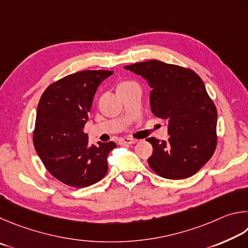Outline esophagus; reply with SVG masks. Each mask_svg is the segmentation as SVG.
<instances>
[{
    "label": "esophagus",
    "instance_id": "esophagus-1",
    "mask_svg": "<svg viewBox=\"0 0 248 248\" xmlns=\"http://www.w3.org/2000/svg\"><path fill=\"white\" fill-rule=\"evenodd\" d=\"M120 145L125 146V145H133L136 142V140H133V138H122L120 140Z\"/></svg>",
    "mask_w": 248,
    "mask_h": 248
}]
</instances>
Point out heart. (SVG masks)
Returning a JSON list of instances; mask_svg holds the SVG:
<instances>
[{"mask_svg":"<svg viewBox=\"0 0 248 248\" xmlns=\"http://www.w3.org/2000/svg\"><path fill=\"white\" fill-rule=\"evenodd\" d=\"M128 84H131V81H122V82H120L119 86H117V87H121V86H126V85H128Z\"/></svg>","mask_w":248,"mask_h":248,"instance_id":"1","label":"heart"}]
</instances>
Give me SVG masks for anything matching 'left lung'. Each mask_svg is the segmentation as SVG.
Listing matches in <instances>:
<instances>
[{"label": "left lung", "mask_w": 248, "mask_h": 248, "mask_svg": "<svg viewBox=\"0 0 248 248\" xmlns=\"http://www.w3.org/2000/svg\"><path fill=\"white\" fill-rule=\"evenodd\" d=\"M148 81L154 114L168 122L169 140L150 137L149 167L169 180L194 175L217 148V108L193 69L150 60L125 66Z\"/></svg>", "instance_id": "8db88e82"}]
</instances>
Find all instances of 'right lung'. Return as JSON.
<instances>
[{
    "label": "right lung",
    "instance_id": "obj_1",
    "mask_svg": "<svg viewBox=\"0 0 248 248\" xmlns=\"http://www.w3.org/2000/svg\"><path fill=\"white\" fill-rule=\"evenodd\" d=\"M112 71H81L52 82L38 104L33 146L52 176L72 187H87L106 176L114 141L88 144L84 132L93 95Z\"/></svg>",
    "mask_w": 248,
    "mask_h": 248
}]
</instances>
